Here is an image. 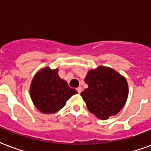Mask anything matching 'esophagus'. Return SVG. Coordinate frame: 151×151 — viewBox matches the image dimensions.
Returning <instances> with one entry per match:
<instances>
[{
    "instance_id": "obj_1",
    "label": "esophagus",
    "mask_w": 151,
    "mask_h": 151,
    "mask_svg": "<svg viewBox=\"0 0 151 151\" xmlns=\"http://www.w3.org/2000/svg\"><path fill=\"white\" fill-rule=\"evenodd\" d=\"M77 91H78V93H81V91H82V88L81 87H78V88H77Z\"/></svg>"
}]
</instances>
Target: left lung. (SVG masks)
<instances>
[{"mask_svg":"<svg viewBox=\"0 0 151 151\" xmlns=\"http://www.w3.org/2000/svg\"><path fill=\"white\" fill-rule=\"evenodd\" d=\"M85 81L88 88L81 96L88 111L97 118L109 119L123 109L128 96V85L124 76L101 65L88 71Z\"/></svg>","mask_w":151,"mask_h":151,"instance_id":"1","label":"left lung"}]
</instances>
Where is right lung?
<instances>
[{
    "mask_svg": "<svg viewBox=\"0 0 151 151\" xmlns=\"http://www.w3.org/2000/svg\"><path fill=\"white\" fill-rule=\"evenodd\" d=\"M58 69H41L32 79L30 95L35 104L44 114L55 113L63 109L66 101L78 92L69 87L67 82L61 79Z\"/></svg>",
    "mask_w": 151,
    "mask_h": 151,
    "instance_id": "1",
    "label": "right lung"
}]
</instances>
